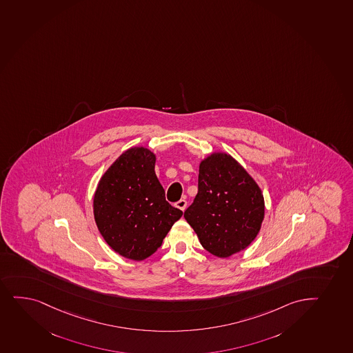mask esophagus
Instances as JSON below:
<instances>
[{"label": "esophagus", "instance_id": "obj_1", "mask_svg": "<svg viewBox=\"0 0 353 353\" xmlns=\"http://www.w3.org/2000/svg\"><path fill=\"white\" fill-rule=\"evenodd\" d=\"M186 204H188V202L185 199H179V202L176 203V206L181 210L184 211L186 209Z\"/></svg>", "mask_w": 353, "mask_h": 353}]
</instances>
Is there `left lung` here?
I'll return each instance as SVG.
<instances>
[{"label":"left lung","instance_id":"obj_1","mask_svg":"<svg viewBox=\"0 0 353 353\" xmlns=\"http://www.w3.org/2000/svg\"><path fill=\"white\" fill-rule=\"evenodd\" d=\"M203 248L217 257L245 249L261 230V189L230 154L216 152L199 165V192L184 212Z\"/></svg>","mask_w":353,"mask_h":353}]
</instances>
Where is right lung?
<instances>
[{
  "mask_svg": "<svg viewBox=\"0 0 353 353\" xmlns=\"http://www.w3.org/2000/svg\"><path fill=\"white\" fill-rule=\"evenodd\" d=\"M154 161L145 148H131L108 169L94 197L99 232L111 249L132 261L156 252L183 214L167 202Z\"/></svg>",
  "mask_w": 353,
  "mask_h": 353,
  "instance_id": "obj_1",
  "label": "right lung"
}]
</instances>
